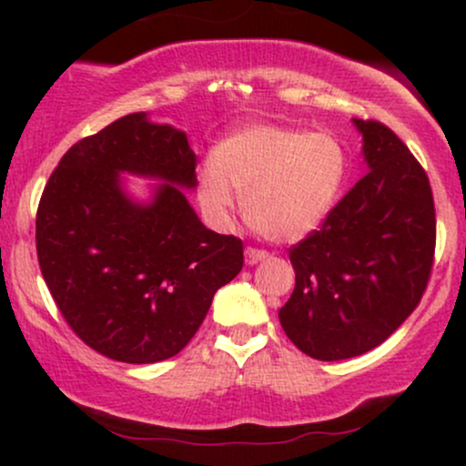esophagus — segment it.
<instances>
[{
	"mask_svg": "<svg viewBox=\"0 0 466 466\" xmlns=\"http://www.w3.org/2000/svg\"><path fill=\"white\" fill-rule=\"evenodd\" d=\"M265 258H269V251L258 249V248L245 249V263H248V265H256V263H260V260H265Z\"/></svg>",
	"mask_w": 466,
	"mask_h": 466,
	"instance_id": "esophagus-1",
	"label": "esophagus"
}]
</instances>
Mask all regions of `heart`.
I'll list each match as a JSON object with an SVG mask.
<instances>
[{
	"label": "heart",
	"mask_w": 466,
	"mask_h": 466,
	"mask_svg": "<svg viewBox=\"0 0 466 466\" xmlns=\"http://www.w3.org/2000/svg\"><path fill=\"white\" fill-rule=\"evenodd\" d=\"M346 175V151L330 133L249 125L223 137L199 173V201L210 217L234 210L271 240H296L319 226Z\"/></svg>",
	"instance_id": "heart-1"
}]
</instances>
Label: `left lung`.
Masks as SVG:
<instances>
[{
  "mask_svg": "<svg viewBox=\"0 0 466 466\" xmlns=\"http://www.w3.org/2000/svg\"><path fill=\"white\" fill-rule=\"evenodd\" d=\"M355 127L370 170L289 249L296 287L278 313L289 339L319 361L350 360L386 341L419 307L434 267L425 168L383 122Z\"/></svg>",
  "mask_w": 466,
  "mask_h": 466,
  "instance_id": "left-lung-1",
  "label": "left lung"
}]
</instances>
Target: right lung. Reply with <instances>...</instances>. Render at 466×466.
<instances>
[{
  "label": "right lung",
  "mask_w": 466,
  "mask_h": 466,
  "mask_svg": "<svg viewBox=\"0 0 466 466\" xmlns=\"http://www.w3.org/2000/svg\"><path fill=\"white\" fill-rule=\"evenodd\" d=\"M195 166L184 131L129 114L74 144L47 179L41 274L69 329L109 360L177 355L243 269V240L203 226L181 190L197 186ZM120 172L167 184L142 207L124 195Z\"/></svg>",
  "instance_id": "right-lung-1"
}]
</instances>
